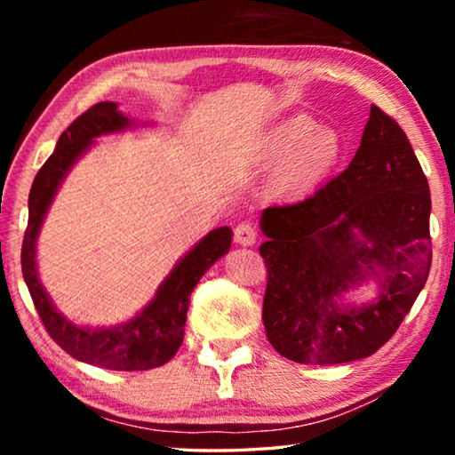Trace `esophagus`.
Masks as SVG:
<instances>
[{
	"instance_id": "esophagus-1",
	"label": "esophagus",
	"mask_w": 455,
	"mask_h": 455,
	"mask_svg": "<svg viewBox=\"0 0 455 455\" xmlns=\"http://www.w3.org/2000/svg\"><path fill=\"white\" fill-rule=\"evenodd\" d=\"M235 241L243 246H251L257 243V228L251 225V222H241L235 228Z\"/></svg>"
}]
</instances>
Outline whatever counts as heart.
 <instances>
[{
	"instance_id": "obj_1",
	"label": "heart",
	"mask_w": 455,
	"mask_h": 455,
	"mask_svg": "<svg viewBox=\"0 0 455 455\" xmlns=\"http://www.w3.org/2000/svg\"><path fill=\"white\" fill-rule=\"evenodd\" d=\"M259 156L279 158L271 176L275 190H301L333 171L341 156V138L327 126H315L307 114H295L260 138Z\"/></svg>"
}]
</instances>
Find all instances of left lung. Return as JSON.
<instances>
[{"label":"left lung","instance_id":"1","mask_svg":"<svg viewBox=\"0 0 455 455\" xmlns=\"http://www.w3.org/2000/svg\"><path fill=\"white\" fill-rule=\"evenodd\" d=\"M429 184L397 122L371 106L351 164L299 203L260 214L263 323L276 353L335 365L373 355L395 333L431 267ZM367 275L380 297L336 301Z\"/></svg>","mask_w":455,"mask_h":455}]
</instances>
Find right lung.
I'll list each match as a JSON object with an SVG mask.
<instances>
[{
    "mask_svg": "<svg viewBox=\"0 0 455 455\" xmlns=\"http://www.w3.org/2000/svg\"><path fill=\"white\" fill-rule=\"evenodd\" d=\"M130 126H134V122L118 110L116 102H100L61 132L56 150L36 174L29 190V217L24 244H21L24 281L50 337L74 359L114 371H146L164 365L174 357L184 339L190 292L195 291L200 276L222 255H227L233 241V230L228 227L211 230L176 263L172 273L158 287L156 297L136 317L120 325L78 327L58 313L50 295L42 287L36 267V243L45 212L61 180L70 172L76 160L90 148L92 140Z\"/></svg>",
    "mask_w": 455,
    "mask_h": 455,
    "instance_id": "add662e5",
    "label": "right lung"
}]
</instances>
